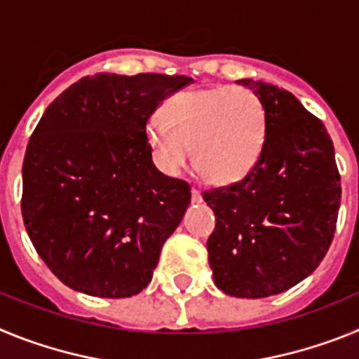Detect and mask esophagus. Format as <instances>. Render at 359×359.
<instances>
[{"label": "esophagus", "instance_id": "1", "mask_svg": "<svg viewBox=\"0 0 359 359\" xmlns=\"http://www.w3.org/2000/svg\"><path fill=\"white\" fill-rule=\"evenodd\" d=\"M201 201H203L201 192H199V190H196V189H192V203H194V205H198V203H201Z\"/></svg>", "mask_w": 359, "mask_h": 359}]
</instances>
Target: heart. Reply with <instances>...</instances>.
Segmentation results:
<instances>
[{
	"label": "heart",
	"mask_w": 359,
	"mask_h": 359,
	"mask_svg": "<svg viewBox=\"0 0 359 359\" xmlns=\"http://www.w3.org/2000/svg\"><path fill=\"white\" fill-rule=\"evenodd\" d=\"M163 122L152 120L147 140L158 167L176 176L192 158L203 176L230 185L259 163L266 142V111L253 91L214 86L176 93L163 106Z\"/></svg>",
	"instance_id": "obj_1"
}]
</instances>
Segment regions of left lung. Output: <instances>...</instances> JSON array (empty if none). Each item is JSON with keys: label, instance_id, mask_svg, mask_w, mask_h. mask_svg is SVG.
Here are the masks:
<instances>
[{"label": "left lung", "instance_id": "8db88e82", "mask_svg": "<svg viewBox=\"0 0 359 359\" xmlns=\"http://www.w3.org/2000/svg\"><path fill=\"white\" fill-rule=\"evenodd\" d=\"M266 142L248 176L205 192L215 214L208 262L215 286L237 298H264L309 277L331 246L340 208L334 145L322 120L290 91L252 79Z\"/></svg>", "mask_w": 359, "mask_h": 359}]
</instances>
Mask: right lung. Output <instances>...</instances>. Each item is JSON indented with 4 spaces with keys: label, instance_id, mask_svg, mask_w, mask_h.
Wrapping results in <instances>:
<instances>
[{
    "label": "right lung",
    "instance_id": "right-lung-1",
    "mask_svg": "<svg viewBox=\"0 0 359 359\" xmlns=\"http://www.w3.org/2000/svg\"><path fill=\"white\" fill-rule=\"evenodd\" d=\"M190 81L95 73L41 116L25 154L21 212L34 248L72 290L126 298L151 282L190 187L152 163L145 123Z\"/></svg>",
    "mask_w": 359,
    "mask_h": 359
}]
</instances>
